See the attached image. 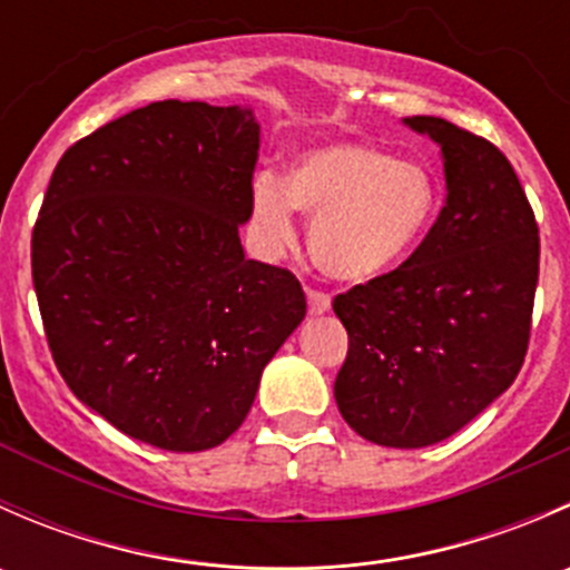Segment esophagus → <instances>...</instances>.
<instances>
[{
  "label": "esophagus",
  "instance_id": "esophagus-1",
  "mask_svg": "<svg viewBox=\"0 0 570 570\" xmlns=\"http://www.w3.org/2000/svg\"><path fill=\"white\" fill-rule=\"evenodd\" d=\"M306 297H308V312H312V314L331 312V295H325V292L306 289Z\"/></svg>",
  "mask_w": 570,
  "mask_h": 570
}]
</instances>
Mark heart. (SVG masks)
<instances>
[{
	"instance_id": "1",
	"label": "heart",
	"mask_w": 570,
	"mask_h": 570,
	"mask_svg": "<svg viewBox=\"0 0 570 570\" xmlns=\"http://www.w3.org/2000/svg\"><path fill=\"white\" fill-rule=\"evenodd\" d=\"M295 209L314 215L312 256L336 281H364L411 256L435 212L428 170L366 142H327L286 176L253 178V220L269 248L295 239Z\"/></svg>"
}]
</instances>
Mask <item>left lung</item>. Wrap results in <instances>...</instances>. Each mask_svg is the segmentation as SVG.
<instances>
[{"instance_id": "8db88e82", "label": "left lung", "mask_w": 570, "mask_h": 570, "mask_svg": "<svg viewBox=\"0 0 570 570\" xmlns=\"http://www.w3.org/2000/svg\"><path fill=\"white\" fill-rule=\"evenodd\" d=\"M405 126L439 142L446 204L405 264L333 301L350 336L333 396L361 439L419 450L455 435L519 375L540 239L493 142L433 115Z\"/></svg>"}]
</instances>
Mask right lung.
I'll return each mask as SVG.
<instances>
[{"label": "right lung", "mask_w": 570, "mask_h": 570, "mask_svg": "<svg viewBox=\"0 0 570 570\" xmlns=\"http://www.w3.org/2000/svg\"><path fill=\"white\" fill-rule=\"evenodd\" d=\"M250 107L154 101L73 142L32 232L51 358L112 428L168 452L223 444L306 317L289 269L245 258Z\"/></svg>", "instance_id": "add662e5"}]
</instances>
